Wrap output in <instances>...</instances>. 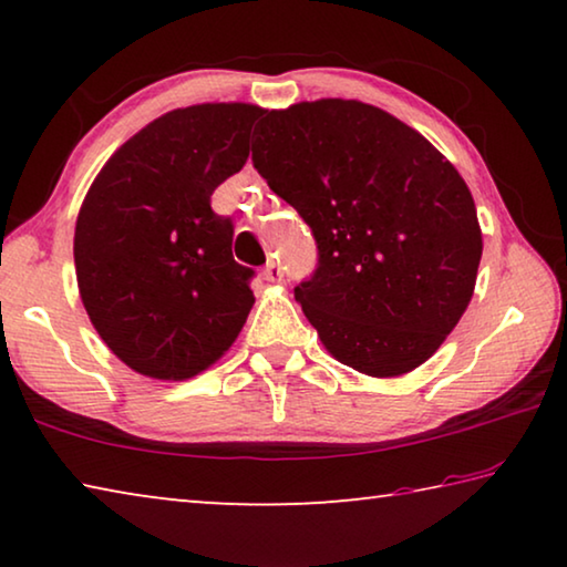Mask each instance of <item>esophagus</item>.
<instances>
[{
  "mask_svg": "<svg viewBox=\"0 0 567 567\" xmlns=\"http://www.w3.org/2000/svg\"><path fill=\"white\" fill-rule=\"evenodd\" d=\"M262 275H265L267 282H280V280H282V267H280V262H275V260L267 262Z\"/></svg>",
  "mask_w": 567,
  "mask_h": 567,
  "instance_id": "34e87169",
  "label": "esophagus"
}]
</instances>
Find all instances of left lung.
I'll return each instance as SVG.
<instances>
[{
    "label": "left lung",
    "mask_w": 567,
    "mask_h": 567,
    "mask_svg": "<svg viewBox=\"0 0 567 567\" xmlns=\"http://www.w3.org/2000/svg\"><path fill=\"white\" fill-rule=\"evenodd\" d=\"M252 165L312 229L318 267L295 300L332 358L398 378L467 310L483 255L473 195L440 152L354 100L265 112Z\"/></svg>",
    "instance_id": "obj_1"
}]
</instances>
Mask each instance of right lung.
Listing matches in <instances>:
<instances>
[{
	"label": "right lung",
	"mask_w": 567,
	"mask_h": 567,
	"mask_svg": "<svg viewBox=\"0 0 567 567\" xmlns=\"http://www.w3.org/2000/svg\"><path fill=\"white\" fill-rule=\"evenodd\" d=\"M255 104H195L114 152L74 227L76 285L94 330L140 375L187 380L229 350L255 297L229 217L209 197L243 169Z\"/></svg>",
	"instance_id": "add662e5"
}]
</instances>
